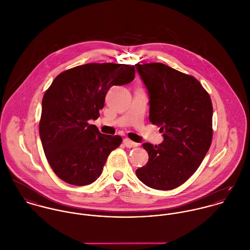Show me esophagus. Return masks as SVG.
<instances>
[{
	"mask_svg": "<svg viewBox=\"0 0 250 250\" xmlns=\"http://www.w3.org/2000/svg\"><path fill=\"white\" fill-rule=\"evenodd\" d=\"M124 145H125L126 148H135V147H137V146H138V144H137V143H135V142L131 141V140H130V139H128V138L124 139Z\"/></svg>",
	"mask_w": 250,
	"mask_h": 250,
	"instance_id": "1",
	"label": "esophagus"
}]
</instances>
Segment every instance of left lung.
I'll use <instances>...</instances> for the list:
<instances>
[{"instance_id": "left-lung-1", "label": "left lung", "mask_w": 250, "mask_h": 250, "mask_svg": "<svg viewBox=\"0 0 250 250\" xmlns=\"http://www.w3.org/2000/svg\"><path fill=\"white\" fill-rule=\"evenodd\" d=\"M150 98V122L160 127L164 141L144 143L147 164L136 170L147 187L171 190L198 169L212 139L209 95L191 75L161 62L135 64Z\"/></svg>"}]
</instances>
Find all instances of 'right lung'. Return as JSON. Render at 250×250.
I'll return each mask as SVG.
<instances>
[{
	"instance_id": "1",
	"label": "right lung",
	"mask_w": 250,
	"mask_h": 250,
	"mask_svg": "<svg viewBox=\"0 0 250 250\" xmlns=\"http://www.w3.org/2000/svg\"><path fill=\"white\" fill-rule=\"evenodd\" d=\"M131 64L86 63L62 71L42 99L40 136L54 173L73 186L94 183L102 173L110 152L123 139L100 133L91 120L100 117L112 86L130 83Z\"/></svg>"
}]
</instances>
